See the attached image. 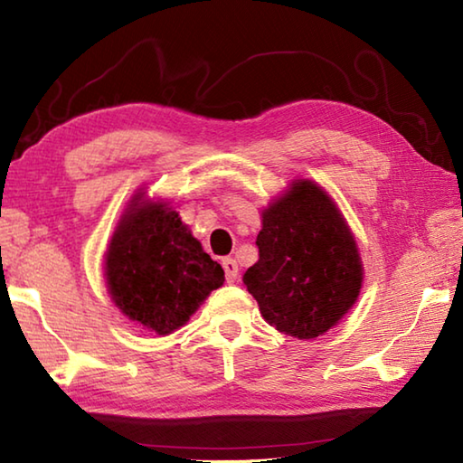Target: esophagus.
I'll return each mask as SVG.
<instances>
[{
    "label": "esophagus",
    "instance_id": "34e87169",
    "mask_svg": "<svg viewBox=\"0 0 463 463\" xmlns=\"http://www.w3.org/2000/svg\"><path fill=\"white\" fill-rule=\"evenodd\" d=\"M222 268L226 273V281H229V284H234V281L239 279V263L234 261L232 257H226V260H222Z\"/></svg>",
    "mask_w": 463,
    "mask_h": 463
}]
</instances>
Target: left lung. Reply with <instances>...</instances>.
<instances>
[{"label": "left lung", "mask_w": 463, "mask_h": 463, "mask_svg": "<svg viewBox=\"0 0 463 463\" xmlns=\"http://www.w3.org/2000/svg\"><path fill=\"white\" fill-rule=\"evenodd\" d=\"M261 216L260 260L242 281L271 326L315 339L359 296L364 273L354 234L333 200L308 179L294 182Z\"/></svg>", "instance_id": "left-lung-1"}]
</instances>
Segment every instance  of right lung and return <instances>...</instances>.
Masks as SVG:
<instances>
[{"label": "right lung", "instance_id": "right-lung-1", "mask_svg": "<svg viewBox=\"0 0 463 463\" xmlns=\"http://www.w3.org/2000/svg\"><path fill=\"white\" fill-rule=\"evenodd\" d=\"M116 307L156 335L184 326L224 269L210 260L175 210L135 195L106 253Z\"/></svg>", "mask_w": 463, "mask_h": 463}]
</instances>
